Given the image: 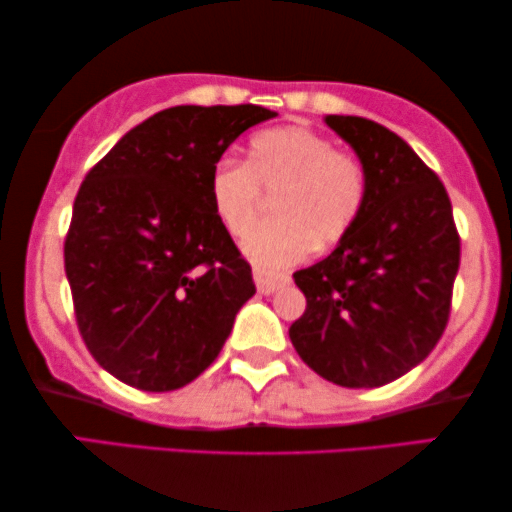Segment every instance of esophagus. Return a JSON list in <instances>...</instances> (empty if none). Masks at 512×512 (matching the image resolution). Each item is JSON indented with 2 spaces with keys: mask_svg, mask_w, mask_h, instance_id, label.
Returning a JSON list of instances; mask_svg holds the SVG:
<instances>
[{
  "mask_svg": "<svg viewBox=\"0 0 512 512\" xmlns=\"http://www.w3.org/2000/svg\"><path fill=\"white\" fill-rule=\"evenodd\" d=\"M252 276H255V286H257V290H260L262 295L276 293L278 288L288 286V283H290V276H286V274H271V271H264V269H255V271H252Z\"/></svg>",
  "mask_w": 512,
  "mask_h": 512,
  "instance_id": "esophagus-1",
  "label": "esophagus"
}]
</instances>
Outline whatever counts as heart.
<instances>
[{"label":"heart","instance_id":"b5f03b06","mask_svg":"<svg viewBox=\"0 0 512 512\" xmlns=\"http://www.w3.org/2000/svg\"><path fill=\"white\" fill-rule=\"evenodd\" d=\"M262 191L271 193L274 219L243 238V252L262 269L297 264L309 250L333 248L352 234L368 200V172L354 153L302 125L255 134L245 163L219 160L210 174L217 222L241 236L255 222Z\"/></svg>","mask_w":512,"mask_h":512}]
</instances>
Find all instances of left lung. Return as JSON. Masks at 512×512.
Instances as JSON below:
<instances>
[{
  "instance_id": "obj_1",
  "label": "left lung",
  "mask_w": 512,
  "mask_h": 512,
  "mask_svg": "<svg viewBox=\"0 0 512 512\" xmlns=\"http://www.w3.org/2000/svg\"><path fill=\"white\" fill-rule=\"evenodd\" d=\"M326 125L359 155L368 200L326 260L295 271L307 309L295 352L342 387H380L418 366L442 338L461 264L449 193L404 139L357 115Z\"/></svg>"
}]
</instances>
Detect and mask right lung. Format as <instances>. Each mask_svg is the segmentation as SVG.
<instances>
[{"instance_id": "add662e5", "label": "right lung", "mask_w": 512, "mask_h": 512, "mask_svg": "<svg viewBox=\"0 0 512 512\" xmlns=\"http://www.w3.org/2000/svg\"><path fill=\"white\" fill-rule=\"evenodd\" d=\"M274 115L252 103L167 108L84 177L66 276L84 345L125 385H189L255 295L250 264L212 212L210 174L245 129Z\"/></svg>"}]
</instances>
